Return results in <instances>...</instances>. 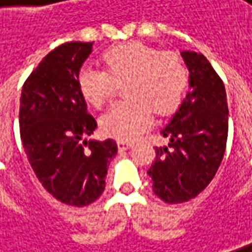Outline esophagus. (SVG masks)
<instances>
[{"label": "esophagus", "mask_w": 252, "mask_h": 252, "mask_svg": "<svg viewBox=\"0 0 252 252\" xmlns=\"http://www.w3.org/2000/svg\"><path fill=\"white\" fill-rule=\"evenodd\" d=\"M117 145H118V149L120 151H126V149H128V148H131L134 144L132 142H124V141H118L117 142Z\"/></svg>", "instance_id": "1"}]
</instances>
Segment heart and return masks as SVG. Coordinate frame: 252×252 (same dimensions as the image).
I'll use <instances>...</instances> for the list:
<instances>
[{
	"label": "heart",
	"mask_w": 252,
	"mask_h": 252,
	"mask_svg": "<svg viewBox=\"0 0 252 252\" xmlns=\"http://www.w3.org/2000/svg\"><path fill=\"white\" fill-rule=\"evenodd\" d=\"M103 69L84 66L77 74V89L87 104L101 107L115 84L126 82L124 103L111 105L100 126L108 137L132 141L158 117L173 114L183 103L189 86V71L173 52H160L144 42H124L105 49Z\"/></svg>",
	"instance_id": "1"
}]
</instances>
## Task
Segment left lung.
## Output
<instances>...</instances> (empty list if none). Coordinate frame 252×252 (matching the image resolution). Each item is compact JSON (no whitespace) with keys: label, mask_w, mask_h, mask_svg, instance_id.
I'll return each instance as SVG.
<instances>
[{"label":"left lung","mask_w":252,"mask_h":252,"mask_svg":"<svg viewBox=\"0 0 252 252\" xmlns=\"http://www.w3.org/2000/svg\"><path fill=\"white\" fill-rule=\"evenodd\" d=\"M190 92L160 134L168 147L155 148L148 169L154 193L176 204L196 197L212 182L225 152L228 107L224 83L202 53L182 52Z\"/></svg>","instance_id":"obj_1"}]
</instances>
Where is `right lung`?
<instances>
[{"instance_id":"obj_1","label":"right lung","mask_w":252,"mask_h":252,"mask_svg":"<svg viewBox=\"0 0 252 252\" xmlns=\"http://www.w3.org/2000/svg\"><path fill=\"white\" fill-rule=\"evenodd\" d=\"M93 42H67L49 52L21 93L19 131L28 160L42 186L59 202L84 207L105 188L113 139L87 141L97 128L77 89V74Z\"/></svg>"}]
</instances>
